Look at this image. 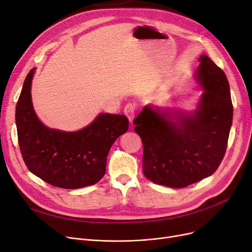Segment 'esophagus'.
Listing matches in <instances>:
<instances>
[{"label":"esophagus","mask_w":252,"mask_h":252,"mask_svg":"<svg viewBox=\"0 0 252 252\" xmlns=\"http://www.w3.org/2000/svg\"><path fill=\"white\" fill-rule=\"evenodd\" d=\"M125 114L126 115V117L128 118V121L131 123L133 122V119L135 117V113H136V106L131 103H128L126 105V107L124 109Z\"/></svg>","instance_id":"esophagus-1"}]
</instances>
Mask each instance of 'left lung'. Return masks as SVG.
I'll return each mask as SVG.
<instances>
[{
    "label": "left lung",
    "instance_id": "8db88e82",
    "mask_svg": "<svg viewBox=\"0 0 252 252\" xmlns=\"http://www.w3.org/2000/svg\"><path fill=\"white\" fill-rule=\"evenodd\" d=\"M197 79L204 89L198 109L178 113L149 106L134 119L143 144V171L151 182L185 188L213 175L228 146L233 104L226 74L208 56L199 58Z\"/></svg>",
    "mask_w": 252,
    "mask_h": 252
}]
</instances>
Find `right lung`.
I'll list each match as a JSON object with an SVG mask.
<instances>
[{"label": "right lung", "instance_id": "1", "mask_svg": "<svg viewBox=\"0 0 252 252\" xmlns=\"http://www.w3.org/2000/svg\"><path fill=\"white\" fill-rule=\"evenodd\" d=\"M34 68L26 76L16 105V126L23 161L33 175L63 189L94 185L105 175L114 141L128 128L123 114L102 113L87 127L67 133L45 126L31 97Z\"/></svg>", "mask_w": 252, "mask_h": 252}]
</instances>
